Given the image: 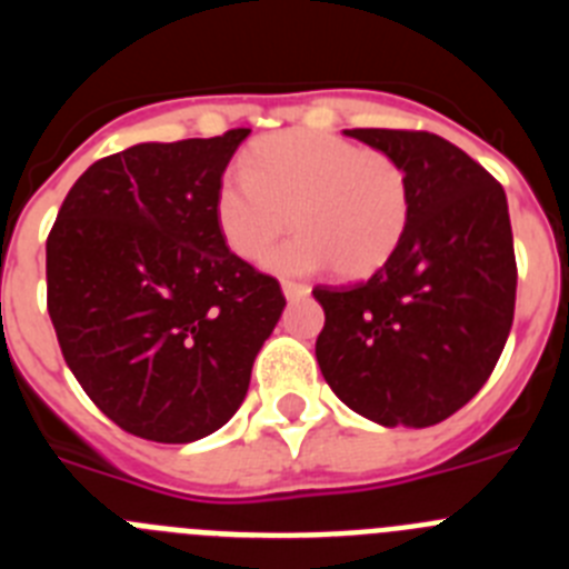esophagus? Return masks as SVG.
<instances>
[{"mask_svg":"<svg viewBox=\"0 0 569 569\" xmlns=\"http://www.w3.org/2000/svg\"><path fill=\"white\" fill-rule=\"evenodd\" d=\"M281 290H284L288 301H299V299H305V296H310V288L308 284H301V281H284V284H281Z\"/></svg>","mask_w":569,"mask_h":569,"instance_id":"esophagus-1","label":"esophagus"}]
</instances>
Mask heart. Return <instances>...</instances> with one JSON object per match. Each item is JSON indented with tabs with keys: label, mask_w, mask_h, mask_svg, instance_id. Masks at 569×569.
Returning <instances> with one entry per match:
<instances>
[{
	"label": "heart",
	"mask_w": 569,
	"mask_h": 569,
	"mask_svg": "<svg viewBox=\"0 0 569 569\" xmlns=\"http://www.w3.org/2000/svg\"><path fill=\"white\" fill-rule=\"evenodd\" d=\"M413 193L399 159L319 130H284L228 170L213 193L222 241L244 261H264L276 241L299 230L270 268L313 273L333 264L341 279H365L393 259L410 228Z\"/></svg>",
	"instance_id": "obj_1"
}]
</instances>
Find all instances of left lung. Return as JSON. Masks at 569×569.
Wrapping results in <instances>:
<instances>
[{
  "mask_svg": "<svg viewBox=\"0 0 569 569\" xmlns=\"http://www.w3.org/2000/svg\"><path fill=\"white\" fill-rule=\"evenodd\" d=\"M399 159L413 213L385 268L350 288H313L325 308L321 376L350 410L385 427H430L479 393L516 310L507 196L479 162L427 130L353 128Z\"/></svg>",
  "mask_w": 569,
  "mask_h": 569,
  "instance_id": "obj_1",
  "label": "left lung"
}]
</instances>
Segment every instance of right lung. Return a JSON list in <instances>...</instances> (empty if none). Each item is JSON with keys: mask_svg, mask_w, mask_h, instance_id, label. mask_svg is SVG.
Segmentation results:
<instances>
[{"mask_svg": "<svg viewBox=\"0 0 569 569\" xmlns=\"http://www.w3.org/2000/svg\"><path fill=\"white\" fill-rule=\"evenodd\" d=\"M248 133L104 156L50 228L48 313L64 361L139 439L188 445L228 425L284 310L279 281L216 230V184Z\"/></svg>", "mask_w": 569, "mask_h": 569, "instance_id": "add662e5", "label": "right lung"}]
</instances>
